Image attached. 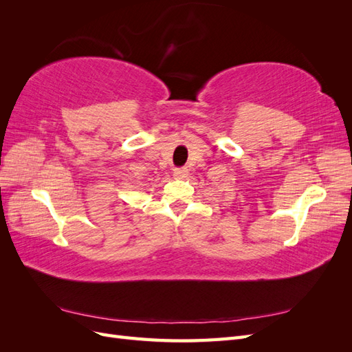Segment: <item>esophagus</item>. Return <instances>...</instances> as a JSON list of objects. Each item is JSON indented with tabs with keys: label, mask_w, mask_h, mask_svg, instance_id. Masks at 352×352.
I'll return each instance as SVG.
<instances>
[{
	"label": "esophagus",
	"mask_w": 352,
	"mask_h": 352,
	"mask_svg": "<svg viewBox=\"0 0 352 352\" xmlns=\"http://www.w3.org/2000/svg\"><path fill=\"white\" fill-rule=\"evenodd\" d=\"M173 175L176 179H185L188 175V168L186 167H176L173 170Z\"/></svg>",
	"instance_id": "1"
}]
</instances>
